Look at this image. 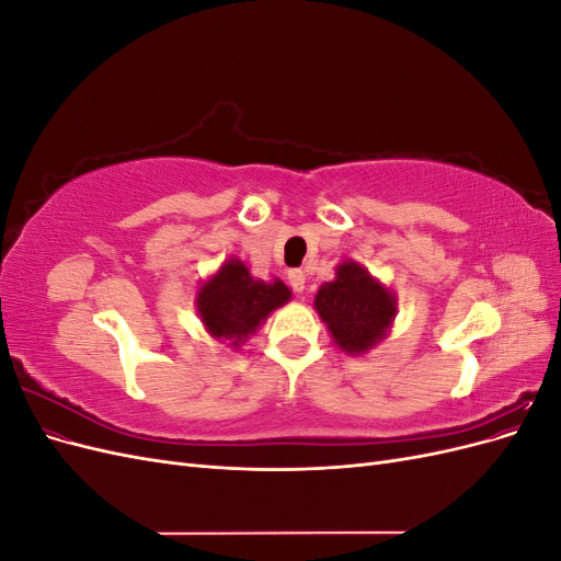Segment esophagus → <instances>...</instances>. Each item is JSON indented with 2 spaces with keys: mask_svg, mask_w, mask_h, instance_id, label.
Returning a JSON list of instances; mask_svg holds the SVG:
<instances>
[{
  "mask_svg": "<svg viewBox=\"0 0 561 561\" xmlns=\"http://www.w3.org/2000/svg\"><path fill=\"white\" fill-rule=\"evenodd\" d=\"M287 280H290V287L295 293H304V287H307V276H304L301 268L287 271Z\"/></svg>",
  "mask_w": 561,
  "mask_h": 561,
  "instance_id": "1",
  "label": "esophagus"
}]
</instances>
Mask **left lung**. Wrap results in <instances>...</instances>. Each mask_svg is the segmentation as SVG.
<instances>
[{
    "label": "left lung",
    "mask_w": 561,
    "mask_h": 561,
    "mask_svg": "<svg viewBox=\"0 0 561 561\" xmlns=\"http://www.w3.org/2000/svg\"><path fill=\"white\" fill-rule=\"evenodd\" d=\"M313 307L325 322L334 344L348 355L367 353L393 325L398 304L358 262H342L334 280L320 285Z\"/></svg>",
    "instance_id": "1"
}]
</instances>
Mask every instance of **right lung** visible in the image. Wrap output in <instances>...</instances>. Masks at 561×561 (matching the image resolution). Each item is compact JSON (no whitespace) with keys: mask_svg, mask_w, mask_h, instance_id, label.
<instances>
[{"mask_svg":"<svg viewBox=\"0 0 561 561\" xmlns=\"http://www.w3.org/2000/svg\"><path fill=\"white\" fill-rule=\"evenodd\" d=\"M290 287L283 280H257L241 260H227L215 276L198 287L196 311L215 339H225L229 346L239 348L268 313L290 301Z\"/></svg>","mask_w":561,"mask_h":561,"instance_id":"right-lung-1","label":"right lung"}]
</instances>
